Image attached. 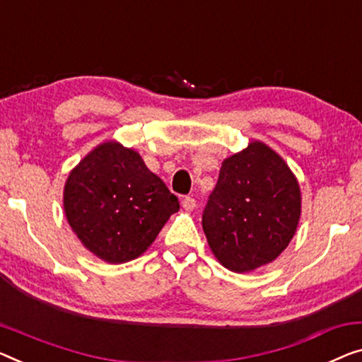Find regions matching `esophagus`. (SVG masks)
I'll return each mask as SVG.
<instances>
[{"label":"esophagus","mask_w":362,"mask_h":362,"mask_svg":"<svg viewBox=\"0 0 362 362\" xmlns=\"http://www.w3.org/2000/svg\"><path fill=\"white\" fill-rule=\"evenodd\" d=\"M182 206L187 209V211H192V209H195V206H197V202H195V198H192V197H185L182 199Z\"/></svg>","instance_id":"obj_1"}]
</instances>
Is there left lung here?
<instances>
[{
    "label": "left lung",
    "mask_w": 362,
    "mask_h": 362,
    "mask_svg": "<svg viewBox=\"0 0 362 362\" xmlns=\"http://www.w3.org/2000/svg\"><path fill=\"white\" fill-rule=\"evenodd\" d=\"M299 216L293 172L255 141L223 163L202 224L216 258L230 272L244 273L273 262L288 247Z\"/></svg>",
    "instance_id": "8db88e82"
}]
</instances>
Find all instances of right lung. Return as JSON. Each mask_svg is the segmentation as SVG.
<instances>
[{
	"mask_svg": "<svg viewBox=\"0 0 362 362\" xmlns=\"http://www.w3.org/2000/svg\"><path fill=\"white\" fill-rule=\"evenodd\" d=\"M179 208V198L141 156L113 141L86 156L64 185L69 226L86 249L109 263L141 255Z\"/></svg>",
	"mask_w": 362,
	"mask_h": 362,
	"instance_id": "1",
	"label": "right lung"
}]
</instances>
